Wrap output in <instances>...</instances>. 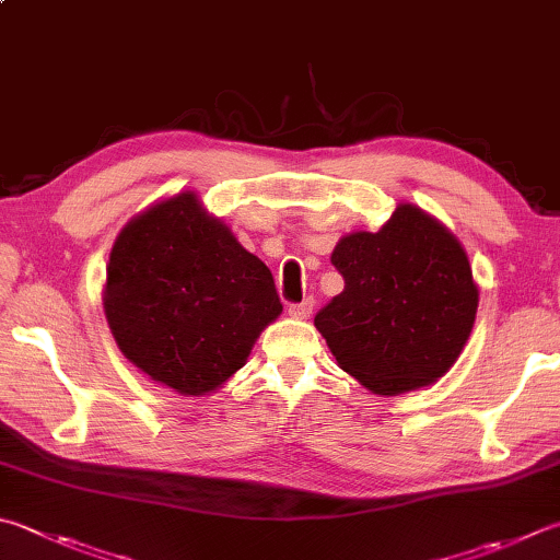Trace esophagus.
<instances>
[{
  "label": "esophagus",
  "mask_w": 560,
  "mask_h": 560,
  "mask_svg": "<svg viewBox=\"0 0 560 560\" xmlns=\"http://www.w3.org/2000/svg\"><path fill=\"white\" fill-rule=\"evenodd\" d=\"M312 307H314V302L312 300H304L300 304H290L288 314L292 316V319H307V316L312 314Z\"/></svg>",
  "instance_id": "34e87169"
}]
</instances>
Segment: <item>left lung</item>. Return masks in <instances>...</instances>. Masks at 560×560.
<instances>
[{
  "instance_id": "obj_1",
  "label": "left lung",
  "mask_w": 560,
  "mask_h": 560,
  "mask_svg": "<svg viewBox=\"0 0 560 560\" xmlns=\"http://www.w3.org/2000/svg\"><path fill=\"white\" fill-rule=\"evenodd\" d=\"M343 292L314 316L341 371L375 395L436 383L476 324L478 284L460 241L417 205L380 231L346 234L331 253Z\"/></svg>"
}]
</instances>
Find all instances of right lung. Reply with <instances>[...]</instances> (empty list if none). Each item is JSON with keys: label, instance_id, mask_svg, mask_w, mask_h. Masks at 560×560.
<instances>
[{"label": "right lung", "instance_id": "1", "mask_svg": "<svg viewBox=\"0 0 560 560\" xmlns=\"http://www.w3.org/2000/svg\"><path fill=\"white\" fill-rule=\"evenodd\" d=\"M102 302L119 351L185 397L224 385L282 312L266 262L192 189L126 221L109 253Z\"/></svg>", "mask_w": 560, "mask_h": 560}]
</instances>
